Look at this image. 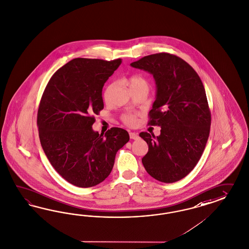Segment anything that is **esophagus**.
<instances>
[{
	"instance_id": "1",
	"label": "esophagus",
	"mask_w": 249,
	"mask_h": 249,
	"mask_svg": "<svg viewBox=\"0 0 249 249\" xmlns=\"http://www.w3.org/2000/svg\"><path fill=\"white\" fill-rule=\"evenodd\" d=\"M129 137L132 140H138L139 139V134L137 132H129Z\"/></svg>"
}]
</instances>
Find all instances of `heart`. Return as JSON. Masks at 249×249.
<instances>
[{
  "label": "heart",
  "mask_w": 249,
  "mask_h": 249,
  "mask_svg": "<svg viewBox=\"0 0 249 249\" xmlns=\"http://www.w3.org/2000/svg\"><path fill=\"white\" fill-rule=\"evenodd\" d=\"M125 82L128 85L130 90L136 89H144L149 91V89H150L149 82L142 75H131L130 77H128ZM112 88H113V84L112 83L108 84L107 86V88H106L105 90H104V93H103V98H104L105 100H107L108 97H109V94H110V91L112 89ZM122 121H123L124 123L128 124V125H134L136 121H137V117H136L135 114H124L122 116Z\"/></svg>",
  "instance_id": "obj_1"
}]
</instances>
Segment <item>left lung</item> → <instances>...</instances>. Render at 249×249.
<instances>
[{
    "label": "left lung",
    "mask_w": 249,
    "mask_h": 249,
    "mask_svg": "<svg viewBox=\"0 0 249 249\" xmlns=\"http://www.w3.org/2000/svg\"><path fill=\"white\" fill-rule=\"evenodd\" d=\"M130 66L153 75L157 88L148 124L160 127V134L140 133L149 146L144 168L161 182L180 181L199 161L210 133L203 82L187 62L171 53L150 54Z\"/></svg>",
    "instance_id": "8db88e82"
}]
</instances>
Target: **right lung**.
Returning <instances> with one entry per match:
<instances>
[{"label": "right lung", "mask_w": 249, "mask_h": 249, "mask_svg": "<svg viewBox=\"0 0 249 249\" xmlns=\"http://www.w3.org/2000/svg\"><path fill=\"white\" fill-rule=\"evenodd\" d=\"M112 61L75 58L50 78L38 108L39 138L54 170L71 184L88 188L104 181L117 151L129 141L128 131H94L95 115L103 109L102 89L120 67Z\"/></svg>", "instance_id": "add662e5"}]
</instances>
